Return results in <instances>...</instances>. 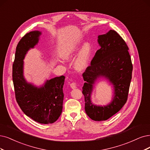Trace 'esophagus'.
I'll use <instances>...</instances> for the list:
<instances>
[{
	"mask_svg": "<svg viewBox=\"0 0 150 150\" xmlns=\"http://www.w3.org/2000/svg\"><path fill=\"white\" fill-rule=\"evenodd\" d=\"M70 87L72 88V89H75V88H76V86H77L76 83H75V82L71 83L70 84Z\"/></svg>",
	"mask_w": 150,
	"mask_h": 150,
	"instance_id": "obj_1",
	"label": "esophagus"
}]
</instances>
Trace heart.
I'll return each mask as SVG.
<instances>
[{
  "label": "heart",
  "mask_w": 150,
  "mask_h": 150,
  "mask_svg": "<svg viewBox=\"0 0 150 150\" xmlns=\"http://www.w3.org/2000/svg\"><path fill=\"white\" fill-rule=\"evenodd\" d=\"M76 49V46L66 49L64 52V57L65 59H69L71 57L75 52ZM91 52V47L90 44L88 42L85 43L81 49L78 57L75 61L74 67L76 70L83 71L86 68Z\"/></svg>",
  "instance_id": "heart-1"
}]
</instances>
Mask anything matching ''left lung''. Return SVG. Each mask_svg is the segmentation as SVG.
Returning a JSON list of instances; mask_svg holds the SVG:
<instances>
[{"label":"left lung","mask_w":150,"mask_h":150,"mask_svg":"<svg viewBox=\"0 0 150 150\" xmlns=\"http://www.w3.org/2000/svg\"><path fill=\"white\" fill-rule=\"evenodd\" d=\"M101 48L96 51L91 65L83 74L85 81L82 93L85 96V109L90 118L95 121L106 120L119 112L126 103L132 79L133 65L129 47L118 33L110 30L98 36ZM100 77H104L113 85L115 95L107 106L99 107L91 100L93 85Z\"/></svg>","instance_id":"8db88e82"}]
</instances>
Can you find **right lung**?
Returning a JSON list of instances; mask_svg holds the SVG:
<instances>
[{
    "label": "right lung",
    "instance_id": "1",
    "mask_svg": "<svg viewBox=\"0 0 150 150\" xmlns=\"http://www.w3.org/2000/svg\"><path fill=\"white\" fill-rule=\"evenodd\" d=\"M41 32L31 31L22 38L16 48L12 79L16 102L27 116L38 123L48 124L56 121L62 113L64 100L62 75L47 80L41 87L28 83L23 76V59L28 51L39 41Z\"/></svg>",
    "mask_w": 150,
    "mask_h": 150
}]
</instances>
